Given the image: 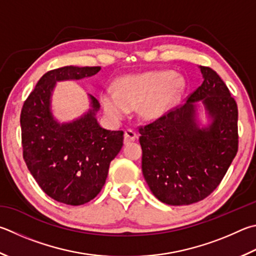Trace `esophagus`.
Returning a JSON list of instances; mask_svg holds the SVG:
<instances>
[{"mask_svg": "<svg viewBox=\"0 0 256 256\" xmlns=\"http://www.w3.org/2000/svg\"><path fill=\"white\" fill-rule=\"evenodd\" d=\"M136 138H138L136 132L132 128H128L126 131H125V134H124V142L128 143V142L136 140Z\"/></svg>", "mask_w": 256, "mask_h": 256, "instance_id": "1", "label": "esophagus"}]
</instances>
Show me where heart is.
<instances>
[{"label":"heart","mask_w":256,"mask_h":256,"mask_svg":"<svg viewBox=\"0 0 256 256\" xmlns=\"http://www.w3.org/2000/svg\"><path fill=\"white\" fill-rule=\"evenodd\" d=\"M118 94L105 90L102 104L105 112L115 118H123L128 108L141 105L144 118L154 120L164 114L184 92V82L172 72H151L123 77L118 82Z\"/></svg>","instance_id":"obj_1"}]
</instances>
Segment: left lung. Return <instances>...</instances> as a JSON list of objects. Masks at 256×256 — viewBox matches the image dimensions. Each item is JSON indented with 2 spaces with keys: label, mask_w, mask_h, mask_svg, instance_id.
<instances>
[{
  "label": "left lung",
  "mask_w": 256,
  "mask_h": 256,
  "mask_svg": "<svg viewBox=\"0 0 256 256\" xmlns=\"http://www.w3.org/2000/svg\"><path fill=\"white\" fill-rule=\"evenodd\" d=\"M204 82L176 106L138 132L142 172L160 202L181 206L200 202L215 190L238 150V104L210 67L200 66ZM202 100L213 123L199 129L194 101Z\"/></svg>",
  "instance_id": "8db88e82"
}]
</instances>
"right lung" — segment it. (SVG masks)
Returning <instances> with one entry per match:
<instances>
[{"label": "right lung", "instance_id": "obj_1", "mask_svg": "<svg viewBox=\"0 0 256 256\" xmlns=\"http://www.w3.org/2000/svg\"><path fill=\"white\" fill-rule=\"evenodd\" d=\"M100 67L66 66L40 78L21 110L23 159L36 184L54 200L84 205L94 199L108 178L110 164L123 146V131L100 128L95 118L100 102L90 96L92 110L84 118L59 124L50 113L56 82L80 80Z\"/></svg>", "mask_w": 256, "mask_h": 256}]
</instances>
